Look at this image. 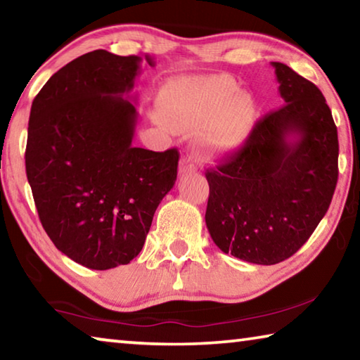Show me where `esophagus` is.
I'll return each mask as SVG.
<instances>
[{"mask_svg":"<svg viewBox=\"0 0 360 360\" xmlns=\"http://www.w3.org/2000/svg\"><path fill=\"white\" fill-rule=\"evenodd\" d=\"M195 169V163H193V158L192 157H182L181 162H179V174H184L188 172H193Z\"/></svg>","mask_w":360,"mask_h":360,"instance_id":"34e87169","label":"esophagus"}]
</instances>
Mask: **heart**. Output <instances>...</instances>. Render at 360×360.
<instances>
[{
  "mask_svg": "<svg viewBox=\"0 0 360 360\" xmlns=\"http://www.w3.org/2000/svg\"><path fill=\"white\" fill-rule=\"evenodd\" d=\"M158 105L176 129H198L206 124L202 143L217 155L241 148L259 114L254 96L238 92V82L227 75L172 82L163 89Z\"/></svg>",
  "mask_w": 360,
  "mask_h": 360,
  "instance_id": "1",
  "label": "heart"
}]
</instances>
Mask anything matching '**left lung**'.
<instances>
[{"label": "left lung", "instance_id": "left-lung-1", "mask_svg": "<svg viewBox=\"0 0 360 360\" xmlns=\"http://www.w3.org/2000/svg\"><path fill=\"white\" fill-rule=\"evenodd\" d=\"M285 105L260 119L243 148L206 172L205 221L225 254L275 265L300 249L330 206L338 135L324 95L271 62Z\"/></svg>", "mask_w": 360, "mask_h": 360}]
</instances>
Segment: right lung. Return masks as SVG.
I'll return each mask as SVG.
<instances>
[{
	"label": "right lung",
	"mask_w": 360,
	"mask_h": 360,
	"mask_svg": "<svg viewBox=\"0 0 360 360\" xmlns=\"http://www.w3.org/2000/svg\"><path fill=\"white\" fill-rule=\"evenodd\" d=\"M141 62L85 53L49 79L30 112L25 167L39 221L58 251L92 270L141 252L178 176V150L133 146Z\"/></svg>",
	"instance_id": "obj_1"
}]
</instances>
